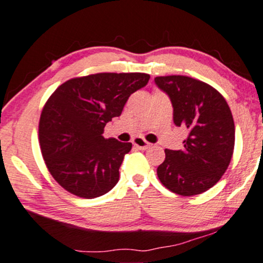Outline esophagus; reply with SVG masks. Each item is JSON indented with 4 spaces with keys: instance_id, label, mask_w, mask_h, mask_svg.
Segmentation results:
<instances>
[{
    "instance_id": "obj_1",
    "label": "esophagus",
    "mask_w": 263,
    "mask_h": 263,
    "mask_svg": "<svg viewBox=\"0 0 263 263\" xmlns=\"http://www.w3.org/2000/svg\"><path fill=\"white\" fill-rule=\"evenodd\" d=\"M132 143H134V146L136 147V148H138V149H147L149 146H151L148 142H147L146 140H143L142 137H136V138H134V141H132Z\"/></svg>"
}]
</instances>
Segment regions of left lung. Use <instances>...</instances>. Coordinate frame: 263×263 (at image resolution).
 <instances>
[{"label": "left lung", "instance_id": "obj_1", "mask_svg": "<svg viewBox=\"0 0 263 263\" xmlns=\"http://www.w3.org/2000/svg\"><path fill=\"white\" fill-rule=\"evenodd\" d=\"M155 82L171 99L176 125L189 129L182 149H164L158 180L176 195H200L221 180L232 158L235 122L229 103L209 83L189 76H158Z\"/></svg>", "mask_w": 263, "mask_h": 263}]
</instances>
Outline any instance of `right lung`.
Returning a JSON list of instances; mask_svg holds the SVG:
<instances>
[{"label":"right lung","instance_id":"obj_1","mask_svg":"<svg viewBox=\"0 0 263 263\" xmlns=\"http://www.w3.org/2000/svg\"><path fill=\"white\" fill-rule=\"evenodd\" d=\"M148 80L149 74L141 72H102L66 81L48 97L39 140L48 172L62 189L82 198L114 189L132 143L107 140L103 128Z\"/></svg>","mask_w":263,"mask_h":263}]
</instances>
